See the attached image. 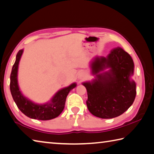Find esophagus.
Segmentation results:
<instances>
[{
	"instance_id": "obj_1",
	"label": "esophagus",
	"mask_w": 154,
	"mask_h": 154,
	"mask_svg": "<svg viewBox=\"0 0 154 154\" xmlns=\"http://www.w3.org/2000/svg\"><path fill=\"white\" fill-rule=\"evenodd\" d=\"M78 77H79V79H83L86 77V75L85 72H81L79 73V76H78Z\"/></svg>"
}]
</instances>
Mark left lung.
Segmentation results:
<instances>
[{
	"mask_svg": "<svg viewBox=\"0 0 154 154\" xmlns=\"http://www.w3.org/2000/svg\"><path fill=\"white\" fill-rule=\"evenodd\" d=\"M108 68V72L98 74ZM91 68L96 79L83 83L88 92L89 111L101 119L121 115L133 104L136 96V84L131 79L134 72L132 58L122 48H114L106 58H95Z\"/></svg>",
	"mask_w": 154,
	"mask_h": 154,
	"instance_id": "left-lung-1",
	"label": "left lung"
}]
</instances>
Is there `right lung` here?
<instances>
[{"instance_id":"right-lung-1","label":"right lung","mask_w":154,"mask_h":154,"mask_svg":"<svg viewBox=\"0 0 154 154\" xmlns=\"http://www.w3.org/2000/svg\"><path fill=\"white\" fill-rule=\"evenodd\" d=\"M23 50H20L16 56V60L13 66L10 77V90L12 97L18 108L29 118L48 121L60 115L62 112L69 91L76 87V83H72L66 88L58 91L50 102L44 104H37L27 99L19 90L17 82L19 63Z\"/></svg>"}]
</instances>
